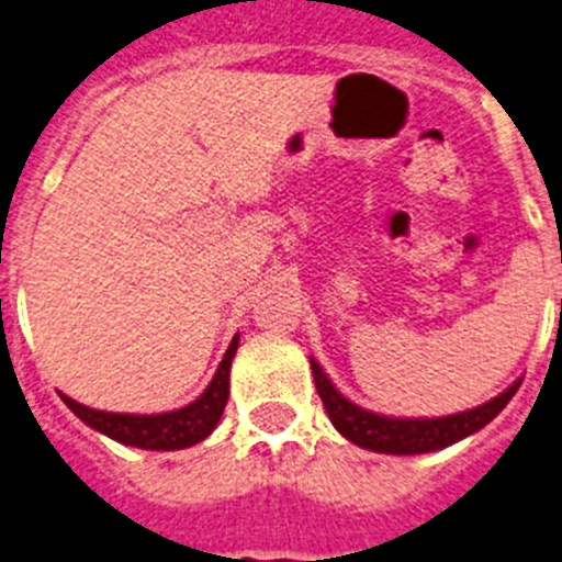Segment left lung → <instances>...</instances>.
<instances>
[{
    "mask_svg": "<svg viewBox=\"0 0 562 562\" xmlns=\"http://www.w3.org/2000/svg\"><path fill=\"white\" fill-rule=\"evenodd\" d=\"M311 370H314L316 393H319L322 404H325V413H328V418L334 422V427L339 429L341 436L348 438V441H353L356 447H364V450L373 452H387V456L436 452L443 450V447H450V443L461 441V438L472 436V432H477L481 427H486V424L509 404V398L515 396L517 387H520V379H517L509 390H504V393L492 398V402L481 404V407L463 409V413H456V416L390 418L348 402V398L341 396L339 390L330 384L328 375L322 373L319 362H314V359H311Z\"/></svg>",
    "mask_w": 562,
    "mask_h": 562,
    "instance_id": "left-lung-1",
    "label": "left lung"
}]
</instances>
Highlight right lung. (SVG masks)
Listing matches in <instances>:
<instances>
[{
	"mask_svg": "<svg viewBox=\"0 0 562 562\" xmlns=\"http://www.w3.org/2000/svg\"><path fill=\"white\" fill-rule=\"evenodd\" d=\"M237 353V336L228 345L221 368L209 382V387L187 407L172 409V413H158V416H133V413H106V409H92L85 404L72 402L61 393V402L76 413L87 427L99 429L112 441L126 443V447H140V450H187L192 443L212 436V429L221 422L223 409L228 402V370Z\"/></svg>",
	"mask_w": 562,
	"mask_h": 562,
	"instance_id": "add662e5",
	"label": "right lung"
}]
</instances>
